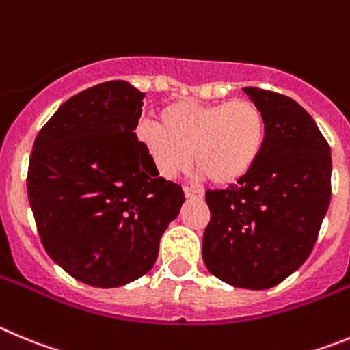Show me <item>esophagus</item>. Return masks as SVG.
<instances>
[{"label": "esophagus", "mask_w": 350, "mask_h": 350, "mask_svg": "<svg viewBox=\"0 0 350 350\" xmlns=\"http://www.w3.org/2000/svg\"><path fill=\"white\" fill-rule=\"evenodd\" d=\"M183 191H185V197H187V198H202L204 197V191L202 190H195V188L185 187V188H183Z\"/></svg>", "instance_id": "obj_1"}]
</instances>
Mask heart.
Instances as JSON below:
<instances>
[{"label":"heart","mask_w":350,"mask_h":350,"mask_svg":"<svg viewBox=\"0 0 350 350\" xmlns=\"http://www.w3.org/2000/svg\"><path fill=\"white\" fill-rule=\"evenodd\" d=\"M160 127L141 124L136 131L150 165L172 179L193 162L198 174L218 187L235 185L254 169L267 141V120L250 99L216 105L179 100L163 108Z\"/></svg>","instance_id":"b5f03b06"}]
</instances>
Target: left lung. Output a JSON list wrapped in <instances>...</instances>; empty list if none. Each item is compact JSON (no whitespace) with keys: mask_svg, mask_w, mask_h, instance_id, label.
Listing matches in <instances>:
<instances>
[{"mask_svg":"<svg viewBox=\"0 0 350 350\" xmlns=\"http://www.w3.org/2000/svg\"><path fill=\"white\" fill-rule=\"evenodd\" d=\"M244 92L265 115V148L237 185L206 191L202 258L226 284L269 289L312 253L332 198V153L297 100L256 87Z\"/></svg>","mask_w":350,"mask_h":350,"instance_id":"left-lung-1","label":"left lung"}]
</instances>
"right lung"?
Masks as SVG:
<instances>
[{"label":"right lung","instance_id":"add662e5","mask_svg":"<svg viewBox=\"0 0 350 350\" xmlns=\"http://www.w3.org/2000/svg\"><path fill=\"white\" fill-rule=\"evenodd\" d=\"M143 99L124 80L90 87L53 113L31 152L27 195L43 247L94 288H118L152 269L185 202L137 141Z\"/></svg>","mask_w":350,"mask_h":350}]
</instances>
